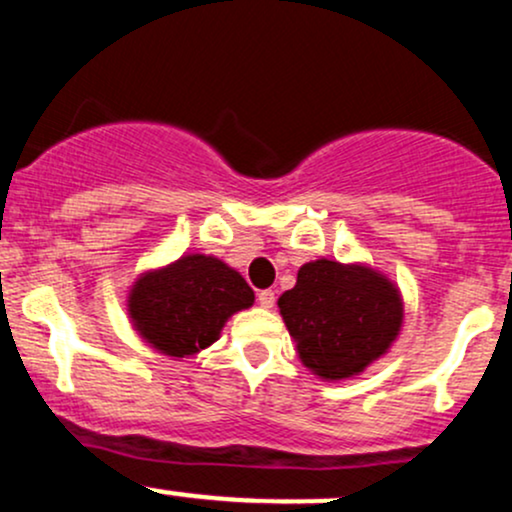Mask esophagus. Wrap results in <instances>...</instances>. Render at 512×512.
Masks as SVG:
<instances>
[{
  "mask_svg": "<svg viewBox=\"0 0 512 512\" xmlns=\"http://www.w3.org/2000/svg\"><path fill=\"white\" fill-rule=\"evenodd\" d=\"M274 301H276V296H274L272 289H264V291L257 293V303H260L262 308H272Z\"/></svg>",
  "mask_w": 512,
  "mask_h": 512,
  "instance_id": "esophagus-1",
  "label": "esophagus"
}]
</instances>
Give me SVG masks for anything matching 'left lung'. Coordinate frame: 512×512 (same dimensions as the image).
I'll use <instances>...</instances> for the list:
<instances>
[{"label": "left lung", "mask_w": 512, "mask_h": 512, "mask_svg": "<svg viewBox=\"0 0 512 512\" xmlns=\"http://www.w3.org/2000/svg\"><path fill=\"white\" fill-rule=\"evenodd\" d=\"M279 308L301 361L327 380L361 373L402 325V301L385 276L330 260L303 264Z\"/></svg>", "instance_id": "8db88e82"}]
</instances>
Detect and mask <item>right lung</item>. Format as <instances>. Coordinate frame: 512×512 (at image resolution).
<instances>
[{"mask_svg": "<svg viewBox=\"0 0 512 512\" xmlns=\"http://www.w3.org/2000/svg\"><path fill=\"white\" fill-rule=\"evenodd\" d=\"M252 301L255 293L236 269L216 257L185 255L134 284L129 315L154 349L182 358L214 344L223 322Z\"/></svg>", "mask_w": 512, "mask_h": 512, "instance_id": "1", "label": "right lung"}]
</instances>
